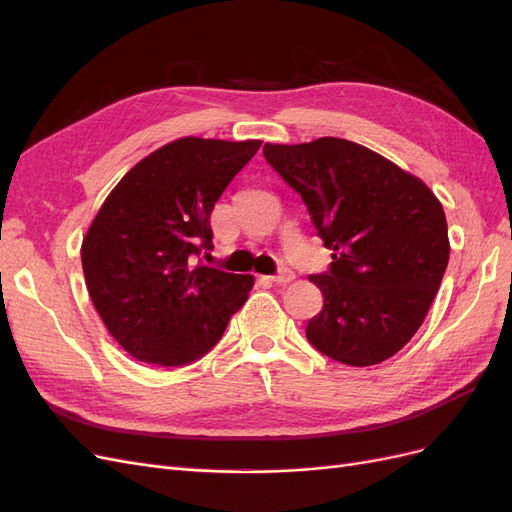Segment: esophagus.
<instances>
[{
	"instance_id": "34e87169",
	"label": "esophagus",
	"mask_w": 512,
	"mask_h": 512,
	"mask_svg": "<svg viewBox=\"0 0 512 512\" xmlns=\"http://www.w3.org/2000/svg\"><path fill=\"white\" fill-rule=\"evenodd\" d=\"M292 280H294V273L290 269H282V271H277L275 275H271V282H275V284H288Z\"/></svg>"
}]
</instances>
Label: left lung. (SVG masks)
Masks as SVG:
<instances>
[{
	"label": "left lung",
	"instance_id": "left-lung-1",
	"mask_svg": "<svg viewBox=\"0 0 512 512\" xmlns=\"http://www.w3.org/2000/svg\"><path fill=\"white\" fill-rule=\"evenodd\" d=\"M262 153L333 252L327 271L309 275L324 297L307 322L309 344L354 367L391 359L423 324L448 265L440 200L421 179L344 138L265 143Z\"/></svg>",
	"mask_w": 512,
	"mask_h": 512
}]
</instances>
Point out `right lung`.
I'll return each instance as SVG.
<instances>
[{"label": "right lung", "instance_id": "1", "mask_svg": "<svg viewBox=\"0 0 512 512\" xmlns=\"http://www.w3.org/2000/svg\"><path fill=\"white\" fill-rule=\"evenodd\" d=\"M260 141L179 138L128 170L83 239L89 297L134 359L179 367L220 342L252 275L198 260L213 250L211 211Z\"/></svg>", "mask_w": 512, "mask_h": 512}]
</instances>
